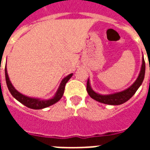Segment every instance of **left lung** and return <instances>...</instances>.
Listing matches in <instances>:
<instances>
[{
    "label": "left lung",
    "instance_id": "1",
    "mask_svg": "<svg viewBox=\"0 0 150 150\" xmlns=\"http://www.w3.org/2000/svg\"><path fill=\"white\" fill-rule=\"evenodd\" d=\"M145 72V62L144 60V58L142 59V65L141 68V71L139 74L138 77L137 79L133 84L131 85L129 88H127L125 90L119 92H116L113 94L109 95H100L96 93L91 89L89 83V79L87 83V91L93 100L100 102L105 104H110V105H119L125 103L126 101H128L132 97L133 95L135 94L136 91H137L139 87L142 85V82L144 80Z\"/></svg>",
    "mask_w": 150,
    "mask_h": 150
}]
</instances>
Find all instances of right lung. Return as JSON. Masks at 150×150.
Masks as SVG:
<instances>
[{
	"label": "right lung",
	"mask_w": 150,
	"mask_h": 150,
	"mask_svg": "<svg viewBox=\"0 0 150 150\" xmlns=\"http://www.w3.org/2000/svg\"><path fill=\"white\" fill-rule=\"evenodd\" d=\"M5 80H6V84L8 87V91H10L11 95L13 97L18 100L20 103L22 104H24L25 106L32 108V109H42L45 108H47L52 105V104H55L58 101L62 98V95L64 93V89H65V85L67 83L70 79L71 78V76L73 74H70L67 77L63 79L61 82V83L59 85V88L58 89V91L54 95V96L50 100H40V99H36V98H31L28 97L26 96H24L21 93H20L19 91H18L14 88V87L13 86L11 83V82L9 80L8 78V73H7V69L6 67L5 68Z\"/></svg>",
	"instance_id": "obj_1"
}]
</instances>
